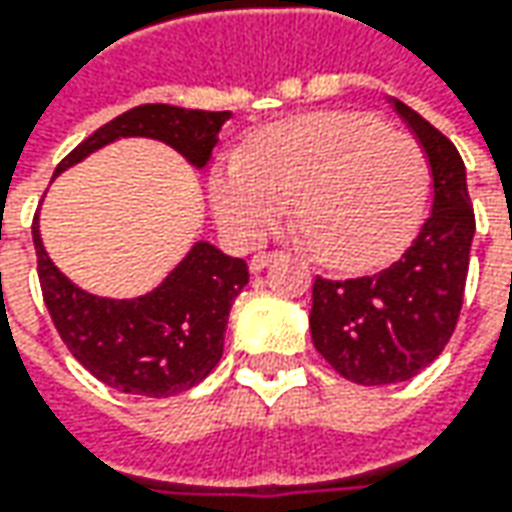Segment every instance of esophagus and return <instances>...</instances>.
Here are the masks:
<instances>
[{
    "mask_svg": "<svg viewBox=\"0 0 512 512\" xmlns=\"http://www.w3.org/2000/svg\"><path fill=\"white\" fill-rule=\"evenodd\" d=\"M279 253H270V250H262V253H256L253 259H250V273H262L273 259H276Z\"/></svg>",
    "mask_w": 512,
    "mask_h": 512,
    "instance_id": "1",
    "label": "esophagus"
}]
</instances>
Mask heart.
<instances>
[{
	"mask_svg": "<svg viewBox=\"0 0 512 512\" xmlns=\"http://www.w3.org/2000/svg\"><path fill=\"white\" fill-rule=\"evenodd\" d=\"M313 256L336 270H370L396 256L419 225L427 159L413 136L359 110H316L259 130L245 156L210 176L219 222L259 242L287 216Z\"/></svg>",
	"mask_w": 512,
	"mask_h": 512,
	"instance_id": "1",
	"label": "heart"
}]
</instances>
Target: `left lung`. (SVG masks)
Returning <instances> with one entry per match:
<instances>
[{
  "mask_svg": "<svg viewBox=\"0 0 512 512\" xmlns=\"http://www.w3.org/2000/svg\"><path fill=\"white\" fill-rule=\"evenodd\" d=\"M416 133L430 176L433 210L399 262L362 279H316L310 336L347 382L379 387L413 379L450 342L464 299L476 216L456 145L424 116L390 99Z\"/></svg>",
  "mask_w": 512,
  "mask_h": 512,
  "instance_id": "obj_1",
  "label": "left lung"
}]
</instances>
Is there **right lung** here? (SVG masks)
I'll return each mask as SVG.
<instances>
[{
    "label": "right lung",
    "mask_w": 512,
    "mask_h": 512,
    "mask_svg": "<svg viewBox=\"0 0 512 512\" xmlns=\"http://www.w3.org/2000/svg\"><path fill=\"white\" fill-rule=\"evenodd\" d=\"M230 110L139 105L90 133L59 162L56 176L116 139L145 136L179 150L193 168H205ZM39 285L50 319L73 359L99 382L133 396H176L205 379L225 350L227 316L247 285L245 259L210 242H196L168 279L136 299H105L76 287L50 262L33 219Z\"/></svg>",
    "instance_id": "right-lung-1"
}]
</instances>
